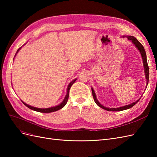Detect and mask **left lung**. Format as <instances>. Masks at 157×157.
Segmentation results:
<instances>
[{
	"instance_id": "8db88e82",
	"label": "left lung",
	"mask_w": 157,
	"mask_h": 157,
	"mask_svg": "<svg viewBox=\"0 0 157 157\" xmlns=\"http://www.w3.org/2000/svg\"><path fill=\"white\" fill-rule=\"evenodd\" d=\"M122 37H126L127 39L130 40L133 44L135 45V46L137 48V49L139 50L140 53L141 54V58L143 59V65H144V73H145V78L147 80V84H146V88L147 86V84H148L149 82V67H148V64H147V56H146V53H145V49L144 48V46H142V44L140 43V42L137 40V39L136 37H134V36H122ZM92 95H93V98L94 99V101L96 103L97 105L99 107H101L103 109H105V110L109 111H124V110H126V109H130L131 107H132L134 105H135L136 104L140 101V99H141V96L137 99V101L133 102L129 105H126L124 106H122V107H117V108H109V107H106L105 106H103V105L99 102V101L98 100L97 97H96V93H95V91L94 88L92 87Z\"/></svg>"
}]
</instances>
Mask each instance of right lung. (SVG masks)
Returning a JSON list of instances; mask_svg holds the SVG:
<instances>
[{
    "label": "right lung",
    "instance_id": "add662e5",
    "mask_svg": "<svg viewBox=\"0 0 157 157\" xmlns=\"http://www.w3.org/2000/svg\"><path fill=\"white\" fill-rule=\"evenodd\" d=\"M25 45V44H24ZM21 48V47H20V48H19L17 52H16V54H15V56H14V58H15L16 54H17V52L20 51V50ZM14 59V58H13ZM77 80V78L74 79L73 80H72L71 81L67 86V94H66L65 95V97L64 98V99L63 100V101L61 102L60 104H59V105H56V106H54V107H49V108H37V107H33V106H31L29 105H28V104L25 103V102H23L22 100L21 101L23 102V103L24 104V105L27 107L28 108H29L30 109H32V110L33 111H37V112H40V113H52V112H54V111H57L59 110V109H62L65 105L66 103H67V100H68V98H69V90L71 87V86L74 84V82Z\"/></svg>",
    "mask_w": 157,
    "mask_h": 157
}]
</instances>
